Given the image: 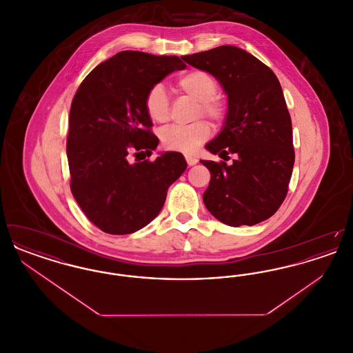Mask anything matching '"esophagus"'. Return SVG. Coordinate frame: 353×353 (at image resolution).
<instances>
[{
    "label": "esophagus",
    "mask_w": 353,
    "mask_h": 353,
    "mask_svg": "<svg viewBox=\"0 0 353 353\" xmlns=\"http://www.w3.org/2000/svg\"><path fill=\"white\" fill-rule=\"evenodd\" d=\"M185 160H186V163H188V165H189V167H192V165H196V164L199 163L197 157H194V156H190V154H186V156H185Z\"/></svg>",
    "instance_id": "34e87169"
}]
</instances>
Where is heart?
<instances>
[{
    "label": "heart",
    "mask_w": 353,
    "mask_h": 353,
    "mask_svg": "<svg viewBox=\"0 0 353 353\" xmlns=\"http://www.w3.org/2000/svg\"><path fill=\"white\" fill-rule=\"evenodd\" d=\"M179 90L189 98L199 101L196 117L201 115L221 121L225 118V104L216 98L217 79L203 70H192L177 79ZM169 98L161 84H154L145 95L144 107L148 117L156 123H165L169 119ZM210 136V127L200 120L189 125H170L161 132V143L169 151L192 153Z\"/></svg>",
    "instance_id": "1"
}]
</instances>
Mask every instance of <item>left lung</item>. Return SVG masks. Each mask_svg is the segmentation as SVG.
Returning a JSON list of instances; mask_svg holds the SVG:
<instances>
[{"label": "left lung", "instance_id": "left-lung-1", "mask_svg": "<svg viewBox=\"0 0 353 353\" xmlns=\"http://www.w3.org/2000/svg\"><path fill=\"white\" fill-rule=\"evenodd\" d=\"M185 62L208 71L228 95V114L216 139L205 145L230 165L201 160L210 172L203 203L229 225H256L285 201L295 152L292 124L281 83L271 68L235 46L184 55Z\"/></svg>", "mask_w": 353, "mask_h": 353}]
</instances>
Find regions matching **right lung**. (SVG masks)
<instances>
[{
	"instance_id": "add662e5",
	"label": "right lung",
	"mask_w": 353,
	"mask_h": 353,
	"mask_svg": "<svg viewBox=\"0 0 353 353\" xmlns=\"http://www.w3.org/2000/svg\"><path fill=\"white\" fill-rule=\"evenodd\" d=\"M185 68L176 55L120 51L84 78L72 99L70 188L85 217L104 233L131 234L147 226L186 169L179 152H164L154 161L139 157H150L159 144L144 107L148 90Z\"/></svg>"
}]
</instances>
